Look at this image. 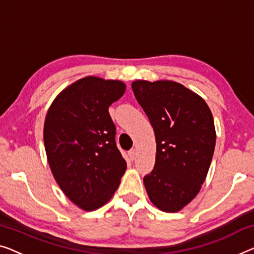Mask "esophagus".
Wrapping results in <instances>:
<instances>
[{"label": "esophagus", "instance_id": "obj_1", "mask_svg": "<svg viewBox=\"0 0 254 254\" xmlns=\"http://www.w3.org/2000/svg\"><path fill=\"white\" fill-rule=\"evenodd\" d=\"M127 154H128V157H130L131 161H133L135 156H137V151H135V149H131Z\"/></svg>", "mask_w": 254, "mask_h": 254}]
</instances>
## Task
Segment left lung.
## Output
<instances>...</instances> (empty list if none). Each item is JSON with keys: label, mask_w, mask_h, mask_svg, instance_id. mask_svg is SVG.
<instances>
[{"label": "left lung", "mask_w": 254, "mask_h": 254, "mask_svg": "<svg viewBox=\"0 0 254 254\" xmlns=\"http://www.w3.org/2000/svg\"><path fill=\"white\" fill-rule=\"evenodd\" d=\"M132 90L154 128L156 158L143 178L150 202L178 212L196 197L215 146L213 116L202 97L173 81L132 82Z\"/></svg>", "instance_id": "8db88e82"}]
</instances>
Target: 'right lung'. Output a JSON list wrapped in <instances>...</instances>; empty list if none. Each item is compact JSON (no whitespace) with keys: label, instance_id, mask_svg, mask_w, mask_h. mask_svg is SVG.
<instances>
[{"label":"right lung","instance_id":"add662e5","mask_svg":"<svg viewBox=\"0 0 254 254\" xmlns=\"http://www.w3.org/2000/svg\"><path fill=\"white\" fill-rule=\"evenodd\" d=\"M126 88L116 79L83 77L56 97L45 116L44 147L52 175L64 194L84 211L105 205L127 170L108 113Z\"/></svg>","mask_w":254,"mask_h":254}]
</instances>
